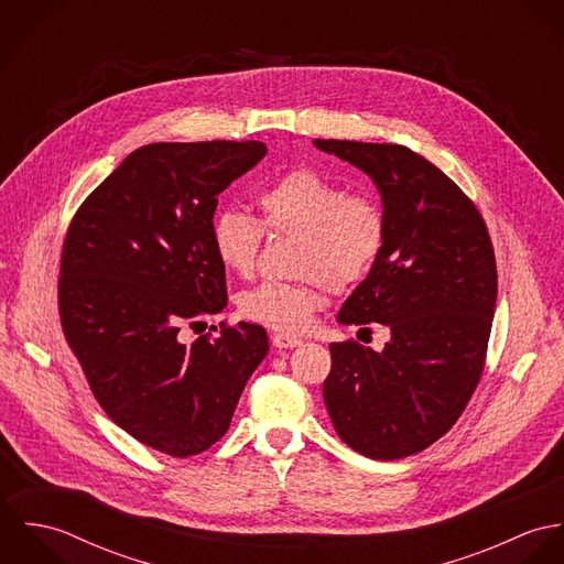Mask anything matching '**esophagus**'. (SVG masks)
Here are the masks:
<instances>
[{"mask_svg": "<svg viewBox=\"0 0 564 564\" xmlns=\"http://www.w3.org/2000/svg\"><path fill=\"white\" fill-rule=\"evenodd\" d=\"M273 347H278V349H291V347H297V345H302V338L300 336H293V334H284V332H280V334H273Z\"/></svg>", "mask_w": 564, "mask_h": 564, "instance_id": "1", "label": "esophagus"}]
</instances>
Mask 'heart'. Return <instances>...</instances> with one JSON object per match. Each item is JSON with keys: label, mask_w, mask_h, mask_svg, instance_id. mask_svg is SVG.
I'll return each instance as SVG.
<instances>
[{"label": "heart", "mask_w": 564, "mask_h": 564, "mask_svg": "<svg viewBox=\"0 0 564 564\" xmlns=\"http://www.w3.org/2000/svg\"><path fill=\"white\" fill-rule=\"evenodd\" d=\"M262 226L273 235L295 237L297 282H260L239 300L241 313L284 334L311 327L323 304V282L343 291L360 282L382 253L387 217L382 206L362 193L347 191L313 169H293L258 195ZM262 226L239 210L213 219L210 241L221 267L239 278L256 271Z\"/></svg>", "instance_id": "1"}]
</instances>
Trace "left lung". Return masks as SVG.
<instances>
[{
	"label": "left lung",
	"instance_id": "1",
	"mask_svg": "<svg viewBox=\"0 0 564 564\" xmlns=\"http://www.w3.org/2000/svg\"><path fill=\"white\" fill-rule=\"evenodd\" d=\"M315 148L365 171L387 217L382 253L336 322L391 332L382 351L329 343L323 402L351 449L398 460L438 441L480 382L497 302L492 245L474 202L412 150L334 139Z\"/></svg>",
	"mask_w": 564,
	"mask_h": 564
}]
</instances>
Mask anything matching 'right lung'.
<instances>
[{
    "label": "right lung",
    "instance_id": "add662e5",
    "mask_svg": "<svg viewBox=\"0 0 564 564\" xmlns=\"http://www.w3.org/2000/svg\"><path fill=\"white\" fill-rule=\"evenodd\" d=\"M264 154L260 141L143 145L86 197L65 237L58 308L88 387L119 427L173 458L228 432L269 351L256 323L182 340L184 323L228 304L210 241L217 195Z\"/></svg>",
    "mask_w": 564,
    "mask_h": 564
}]
</instances>
